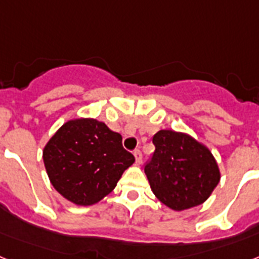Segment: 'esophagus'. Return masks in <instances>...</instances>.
Here are the masks:
<instances>
[{"mask_svg":"<svg viewBox=\"0 0 259 259\" xmlns=\"http://www.w3.org/2000/svg\"><path fill=\"white\" fill-rule=\"evenodd\" d=\"M134 156H135V160H136V164H142V152L139 151V149H135L134 151Z\"/></svg>","mask_w":259,"mask_h":259,"instance_id":"obj_1","label":"esophagus"}]
</instances>
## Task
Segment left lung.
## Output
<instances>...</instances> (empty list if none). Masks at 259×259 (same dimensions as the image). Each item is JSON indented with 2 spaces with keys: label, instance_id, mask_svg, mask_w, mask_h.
<instances>
[{
  "label": "left lung",
  "instance_id": "1",
  "mask_svg": "<svg viewBox=\"0 0 259 259\" xmlns=\"http://www.w3.org/2000/svg\"><path fill=\"white\" fill-rule=\"evenodd\" d=\"M152 142L155 153L144 170L157 200L176 211L204 204L221 179L210 149L172 130H160Z\"/></svg>",
  "mask_w": 259,
  "mask_h": 259
}]
</instances>
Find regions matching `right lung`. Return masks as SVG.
Instances as JSON below:
<instances>
[{
  "instance_id": "right-lung-1",
  "label": "right lung",
  "mask_w": 259,
  "mask_h": 259,
  "mask_svg": "<svg viewBox=\"0 0 259 259\" xmlns=\"http://www.w3.org/2000/svg\"><path fill=\"white\" fill-rule=\"evenodd\" d=\"M134 163V155L121 145L120 134L93 117L66 121L44 148L51 185L79 206L103 200Z\"/></svg>"
}]
</instances>
